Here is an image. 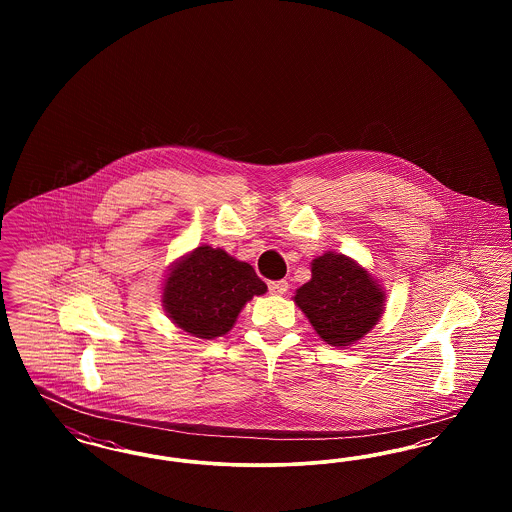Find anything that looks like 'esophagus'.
Returning a JSON list of instances; mask_svg holds the SVG:
<instances>
[{
  "label": "esophagus",
  "mask_w": 512,
  "mask_h": 512,
  "mask_svg": "<svg viewBox=\"0 0 512 512\" xmlns=\"http://www.w3.org/2000/svg\"><path fill=\"white\" fill-rule=\"evenodd\" d=\"M268 292L272 295H284L288 292V282L286 280H274V282H268Z\"/></svg>",
  "instance_id": "34e87169"
}]
</instances>
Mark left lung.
Returning a JSON list of instances; mask_svg holds the SVG:
<instances>
[{"label": "left lung", "mask_w": 512, "mask_h": 512, "mask_svg": "<svg viewBox=\"0 0 512 512\" xmlns=\"http://www.w3.org/2000/svg\"><path fill=\"white\" fill-rule=\"evenodd\" d=\"M313 278L293 301L309 318L318 336L330 345H351L365 338L382 317L386 293L353 259L324 253L311 265Z\"/></svg>", "instance_id": "1"}]
</instances>
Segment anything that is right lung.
Instances as JSON below:
<instances>
[{"label": "right lung", "mask_w": 512, "mask_h": 512, "mask_svg": "<svg viewBox=\"0 0 512 512\" xmlns=\"http://www.w3.org/2000/svg\"><path fill=\"white\" fill-rule=\"evenodd\" d=\"M267 284L251 265L222 249L199 245L171 268L163 307L172 322L195 338L213 340L230 332L240 311Z\"/></svg>", "instance_id": "1"}]
</instances>
